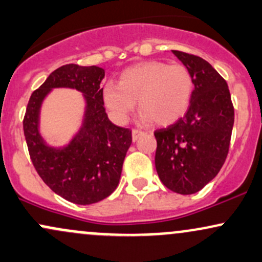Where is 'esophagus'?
I'll return each instance as SVG.
<instances>
[{
    "label": "esophagus",
    "instance_id": "1",
    "mask_svg": "<svg viewBox=\"0 0 262 262\" xmlns=\"http://www.w3.org/2000/svg\"><path fill=\"white\" fill-rule=\"evenodd\" d=\"M142 135H143L142 130L135 128V130H132V141H134V142H136L138 138H140V136H142Z\"/></svg>",
    "mask_w": 262,
    "mask_h": 262
}]
</instances>
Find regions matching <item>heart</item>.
<instances>
[{"mask_svg": "<svg viewBox=\"0 0 262 262\" xmlns=\"http://www.w3.org/2000/svg\"><path fill=\"white\" fill-rule=\"evenodd\" d=\"M193 88V77L184 64L146 61L122 71L119 83L107 82L103 100L120 124L127 121L138 100L141 121L167 126L185 115Z\"/></svg>", "mask_w": 262, "mask_h": 262, "instance_id": "obj_1", "label": "heart"}]
</instances>
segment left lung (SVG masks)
I'll return each mask as SVG.
<instances>
[{
    "label": "left lung",
    "instance_id": "obj_1",
    "mask_svg": "<svg viewBox=\"0 0 262 262\" xmlns=\"http://www.w3.org/2000/svg\"><path fill=\"white\" fill-rule=\"evenodd\" d=\"M171 52L190 70L195 89L184 118L155 132L156 169L171 191L191 195L207 185L228 155L234 124L228 84L204 58Z\"/></svg>",
    "mask_w": 262,
    "mask_h": 262
}]
</instances>
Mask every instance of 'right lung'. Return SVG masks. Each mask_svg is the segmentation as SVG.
<instances>
[{
  "label": "right lung",
  "mask_w": 262,
  "mask_h": 262,
  "mask_svg": "<svg viewBox=\"0 0 262 262\" xmlns=\"http://www.w3.org/2000/svg\"><path fill=\"white\" fill-rule=\"evenodd\" d=\"M104 76L105 71L98 66L58 67L32 94L24 116V136L39 177L55 193L77 205H92L112 195L132 142L131 130L107 118L100 87ZM56 88L75 89L85 103L79 131L58 147L46 143L39 130L42 104Z\"/></svg>",
  "instance_id": "1"
}]
</instances>
